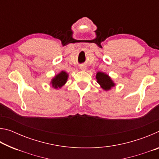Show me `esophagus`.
<instances>
[{
	"label": "esophagus",
	"mask_w": 159,
	"mask_h": 159,
	"mask_svg": "<svg viewBox=\"0 0 159 159\" xmlns=\"http://www.w3.org/2000/svg\"><path fill=\"white\" fill-rule=\"evenodd\" d=\"M80 69L83 70V71H85V70H86V66H80Z\"/></svg>",
	"instance_id": "esophagus-1"
}]
</instances>
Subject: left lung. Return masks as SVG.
<instances>
[{
    "mask_svg": "<svg viewBox=\"0 0 159 159\" xmlns=\"http://www.w3.org/2000/svg\"><path fill=\"white\" fill-rule=\"evenodd\" d=\"M96 79L97 82L99 83L102 89L106 91L111 90V88L115 86V83L109 76V75L103 72H98L96 74Z\"/></svg>",
    "mask_w": 159,
    "mask_h": 159,
    "instance_id": "obj_1",
    "label": "left lung"
}]
</instances>
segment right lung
Returning a JSON list of instances; mask_svg holds the SVG:
<instances>
[{
    "instance_id": "obj_1",
    "label": "right lung",
    "mask_w": 159,
    "mask_h": 159,
    "mask_svg": "<svg viewBox=\"0 0 159 159\" xmlns=\"http://www.w3.org/2000/svg\"><path fill=\"white\" fill-rule=\"evenodd\" d=\"M68 76L69 75L66 71H61L60 73L56 75L52 79V80H51V85L55 89L61 88L66 83Z\"/></svg>"
}]
</instances>
